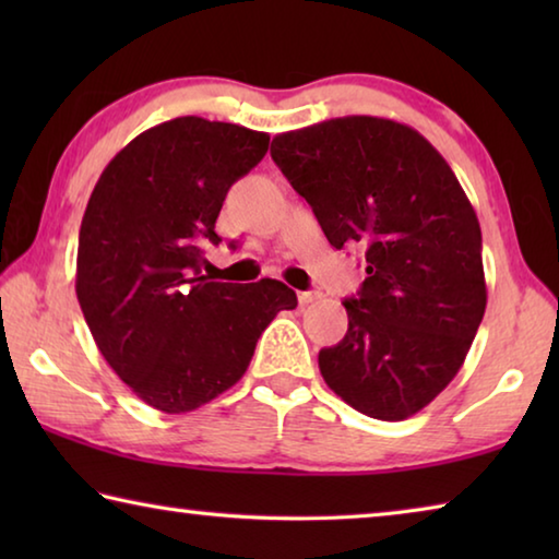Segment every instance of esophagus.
I'll list each match as a JSON object with an SVG mask.
<instances>
[{"label": "esophagus", "instance_id": "34e87169", "mask_svg": "<svg viewBox=\"0 0 559 559\" xmlns=\"http://www.w3.org/2000/svg\"><path fill=\"white\" fill-rule=\"evenodd\" d=\"M320 298L318 290H300L298 293V302L300 306H310V302H316Z\"/></svg>", "mask_w": 559, "mask_h": 559}]
</instances>
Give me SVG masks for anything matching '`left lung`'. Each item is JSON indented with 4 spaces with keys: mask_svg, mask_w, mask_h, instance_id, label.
Instances as JSON below:
<instances>
[{
    "mask_svg": "<svg viewBox=\"0 0 559 559\" xmlns=\"http://www.w3.org/2000/svg\"><path fill=\"white\" fill-rule=\"evenodd\" d=\"M271 157L335 249H365L347 333L318 355L325 384L372 419L421 412L486 313L480 224L456 175L414 128L372 116L281 132Z\"/></svg>",
    "mask_w": 559,
    "mask_h": 559,
    "instance_id": "1",
    "label": "left lung"
}]
</instances>
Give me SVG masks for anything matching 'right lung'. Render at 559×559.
I'll return each instance as SVG.
<instances>
[{
	"mask_svg": "<svg viewBox=\"0 0 559 559\" xmlns=\"http://www.w3.org/2000/svg\"><path fill=\"white\" fill-rule=\"evenodd\" d=\"M266 132L197 116L140 132L103 169L79 234L75 296L100 355L145 404L185 414L241 380L263 330L298 306L276 278L202 276L226 192Z\"/></svg>",
	"mask_w": 559,
	"mask_h": 559,
	"instance_id": "obj_1",
	"label": "right lung"
}]
</instances>
